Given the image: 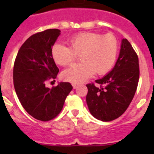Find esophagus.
Instances as JSON below:
<instances>
[{"instance_id": "esophagus-1", "label": "esophagus", "mask_w": 154, "mask_h": 154, "mask_svg": "<svg viewBox=\"0 0 154 154\" xmlns=\"http://www.w3.org/2000/svg\"><path fill=\"white\" fill-rule=\"evenodd\" d=\"M72 87L73 89H76V88L78 87V85H77V84H72Z\"/></svg>"}]
</instances>
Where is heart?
Instances as JSON below:
<instances>
[{"instance_id":"1","label":"heart","mask_w":154,"mask_h":154,"mask_svg":"<svg viewBox=\"0 0 154 154\" xmlns=\"http://www.w3.org/2000/svg\"><path fill=\"white\" fill-rule=\"evenodd\" d=\"M70 47L55 44L51 55L56 63L67 66L74 63L77 55H81L82 63L66 69L62 79L73 84H79L96 73L106 74L115 65L119 51V43L114 35H103L92 32H82L69 41Z\"/></svg>"}]
</instances>
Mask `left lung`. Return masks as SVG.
Masks as SVG:
<instances>
[{
	"mask_svg": "<svg viewBox=\"0 0 154 154\" xmlns=\"http://www.w3.org/2000/svg\"><path fill=\"white\" fill-rule=\"evenodd\" d=\"M140 78L137 54L130 42L122 40L120 52L112 70L94 83L87 84L89 112L99 120L109 122L123 115L133 100Z\"/></svg>",
	"mask_w": 154,
	"mask_h": 154,
	"instance_id": "obj_1",
	"label": "left lung"
}]
</instances>
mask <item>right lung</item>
Wrapping results in <instances>:
<instances>
[{"label":"right lung","instance_id":"1","mask_svg":"<svg viewBox=\"0 0 154 154\" xmlns=\"http://www.w3.org/2000/svg\"><path fill=\"white\" fill-rule=\"evenodd\" d=\"M60 31L47 29L31 35L21 46L14 64V86L19 101L29 115L44 122L60 113L72 89L69 82H60L51 89L45 86L59 72L51 49Z\"/></svg>","mask_w":154,"mask_h":154}]
</instances>
